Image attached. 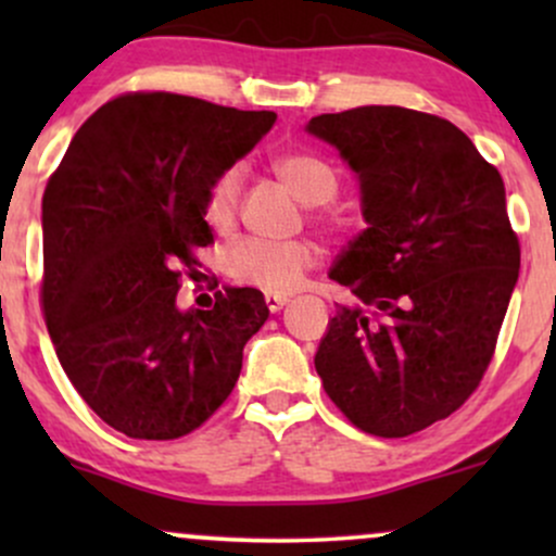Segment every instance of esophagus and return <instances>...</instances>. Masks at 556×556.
<instances>
[{
	"label": "esophagus",
	"instance_id": "1",
	"mask_svg": "<svg viewBox=\"0 0 556 556\" xmlns=\"http://www.w3.org/2000/svg\"><path fill=\"white\" fill-rule=\"evenodd\" d=\"M264 303H266V308L271 311V314H279V311H282L287 305V295H266Z\"/></svg>",
	"mask_w": 556,
	"mask_h": 556
}]
</instances>
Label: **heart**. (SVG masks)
Masks as SVG:
<instances>
[{
  "label": "heart",
  "instance_id": "obj_1",
  "mask_svg": "<svg viewBox=\"0 0 556 556\" xmlns=\"http://www.w3.org/2000/svg\"><path fill=\"white\" fill-rule=\"evenodd\" d=\"M271 169L305 206L329 203L340 190L337 172L324 159L305 154V151H290V154L277 156ZM240 193V167L222 169L208 182L206 195H203V219L208 222V227L227 229L235 225ZM318 261H321V251L311 240L242 238L222 253V269L240 287H253L266 295H290L305 282L308 271L316 269Z\"/></svg>",
  "mask_w": 556,
  "mask_h": 556
}]
</instances>
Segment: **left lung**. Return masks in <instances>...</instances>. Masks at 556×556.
<instances>
[{
  "label": "left lung",
  "mask_w": 556,
  "mask_h": 556,
  "mask_svg": "<svg viewBox=\"0 0 556 556\" xmlns=\"http://www.w3.org/2000/svg\"><path fill=\"white\" fill-rule=\"evenodd\" d=\"M308 132L358 175L368 227L329 277L340 305L316 371L344 418L400 439L457 410L481 384L520 271L504 182L450 119L405 106L321 114Z\"/></svg>",
  "instance_id": "obj_1"
}]
</instances>
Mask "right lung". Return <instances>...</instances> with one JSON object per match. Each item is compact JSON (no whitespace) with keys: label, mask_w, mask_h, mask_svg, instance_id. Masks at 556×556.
<instances>
[{"label":"right lung","mask_w":556,"mask_h":556,"mask_svg":"<svg viewBox=\"0 0 556 556\" xmlns=\"http://www.w3.org/2000/svg\"><path fill=\"white\" fill-rule=\"evenodd\" d=\"M277 119L132 91L75 132L43 190L41 308L88 407L130 439H180L229 397L269 308L253 287L177 311L182 269L214 242L203 195Z\"/></svg>","instance_id":"1"}]
</instances>
